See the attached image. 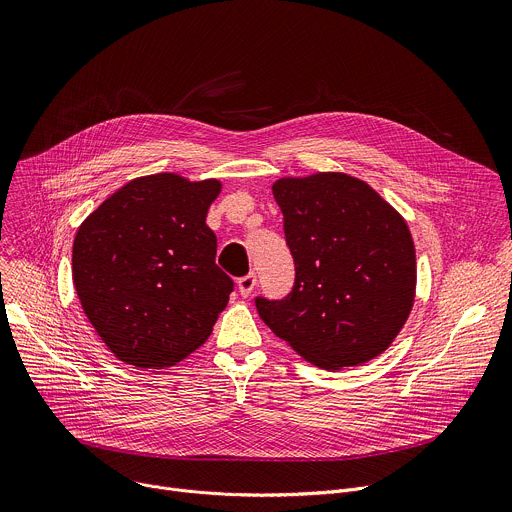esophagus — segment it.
Here are the masks:
<instances>
[{
	"label": "esophagus",
	"mask_w": 512,
	"mask_h": 512,
	"mask_svg": "<svg viewBox=\"0 0 512 512\" xmlns=\"http://www.w3.org/2000/svg\"><path fill=\"white\" fill-rule=\"evenodd\" d=\"M255 285H257V275H255V273L243 275V277H239V281H237V287H239V291H241V296H245V298L253 294Z\"/></svg>",
	"instance_id": "obj_1"
}]
</instances>
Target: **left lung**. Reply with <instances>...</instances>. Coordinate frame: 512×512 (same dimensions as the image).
I'll use <instances>...</instances> for the list:
<instances>
[{
  "label": "left lung",
  "instance_id": "left-lung-1",
  "mask_svg": "<svg viewBox=\"0 0 512 512\" xmlns=\"http://www.w3.org/2000/svg\"><path fill=\"white\" fill-rule=\"evenodd\" d=\"M273 198L296 279L281 300L255 298L261 320L322 369L379 356L413 306L407 223L369 184L336 172L281 178Z\"/></svg>",
  "mask_w": 512,
  "mask_h": 512
}]
</instances>
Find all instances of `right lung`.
<instances>
[{"mask_svg": "<svg viewBox=\"0 0 512 512\" xmlns=\"http://www.w3.org/2000/svg\"><path fill=\"white\" fill-rule=\"evenodd\" d=\"M221 182L143 176L109 196L72 245V281L109 350L141 369L196 350L229 302L206 212Z\"/></svg>", "mask_w": 512, "mask_h": 512, "instance_id": "add662e5", "label": "right lung"}]
</instances>
